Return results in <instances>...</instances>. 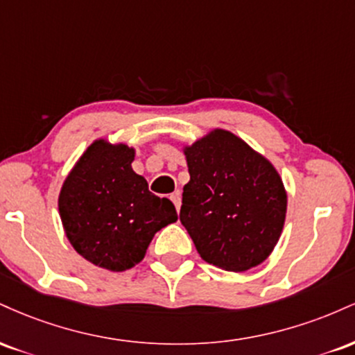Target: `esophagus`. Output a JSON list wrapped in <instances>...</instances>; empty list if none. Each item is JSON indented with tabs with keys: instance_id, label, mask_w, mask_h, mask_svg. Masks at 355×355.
Segmentation results:
<instances>
[{
	"instance_id": "obj_1",
	"label": "esophagus",
	"mask_w": 355,
	"mask_h": 355,
	"mask_svg": "<svg viewBox=\"0 0 355 355\" xmlns=\"http://www.w3.org/2000/svg\"><path fill=\"white\" fill-rule=\"evenodd\" d=\"M170 198H172V202H173V205H175V209H177V211L180 210V205H182V193H180V191H173V193L170 195Z\"/></svg>"
}]
</instances>
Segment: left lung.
<instances>
[{
    "label": "left lung",
    "instance_id": "obj_1",
    "mask_svg": "<svg viewBox=\"0 0 355 355\" xmlns=\"http://www.w3.org/2000/svg\"><path fill=\"white\" fill-rule=\"evenodd\" d=\"M190 182L180 222L205 262L232 272L257 267L282 234L287 191L274 165L227 130L185 146Z\"/></svg>",
    "mask_w": 355,
    "mask_h": 355
}]
</instances>
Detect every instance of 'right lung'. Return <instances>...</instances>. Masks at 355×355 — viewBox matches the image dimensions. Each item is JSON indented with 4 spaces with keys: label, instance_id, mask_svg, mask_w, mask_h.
Listing matches in <instances>:
<instances>
[{
    "label": "right lung",
    "instance_id": "add662e5",
    "mask_svg": "<svg viewBox=\"0 0 355 355\" xmlns=\"http://www.w3.org/2000/svg\"><path fill=\"white\" fill-rule=\"evenodd\" d=\"M135 150L95 140L61 187L58 210L64 234L93 266L123 272L144 260L153 235L177 222L168 198L148 190L133 172Z\"/></svg>",
    "mask_w": 355,
    "mask_h": 355
}]
</instances>
